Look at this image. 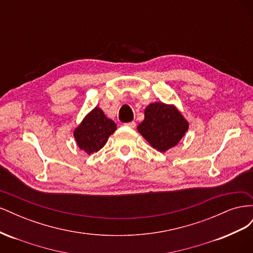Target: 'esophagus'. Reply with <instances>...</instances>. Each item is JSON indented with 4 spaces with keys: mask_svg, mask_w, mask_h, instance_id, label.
<instances>
[{
    "mask_svg": "<svg viewBox=\"0 0 253 253\" xmlns=\"http://www.w3.org/2000/svg\"><path fill=\"white\" fill-rule=\"evenodd\" d=\"M125 126H128V127H132V128H134V127L136 126V122H135V121H131V122H127V124H126Z\"/></svg>",
    "mask_w": 253,
    "mask_h": 253,
    "instance_id": "esophagus-1",
    "label": "esophagus"
}]
</instances>
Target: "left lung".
<instances>
[{
  "label": "left lung",
  "instance_id": "left-lung-1",
  "mask_svg": "<svg viewBox=\"0 0 253 253\" xmlns=\"http://www.w3.org/2000/svg\"><path fill=\"white\" fill-rule=\"evenodd\" d=\"M188 127V121L174 105L154 102L145 108L144 119L137 129L153 148L166 152L179 142Z\"/></svg>",
  "mask_w": 253,
  "mask_h": 253
}]
</instances>
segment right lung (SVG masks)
Here are the masks:
<instances>
[{"instance_id":"1","label":"right lung","mask_w":253,"mask_h":253,"mask_svg":"<svg viewBox=\"0 0 253 253\" xmlns=\"http://www.w3.org/2000/svg\"><path fill=\"white\" fill-rule=\"evenodd\" d=\"M116 124L106 117L101 109L96 106L84 117L79 126L76 127L74 136L80 150L90 155L104 147L109 137L116 131Z\"/></svg>"}]
</instances>
